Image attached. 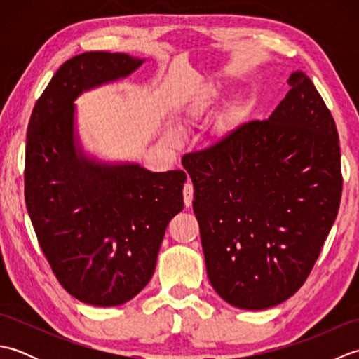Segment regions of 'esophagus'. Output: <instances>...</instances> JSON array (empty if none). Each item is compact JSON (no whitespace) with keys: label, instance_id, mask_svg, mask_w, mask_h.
<instances>
[{"label":"esophagus","instance_id":"obj_1","mask_svg":"<svg viewBox=\"0 0 359 359\" xmlns=\"http://www.w3.org/2000/svg\"><path fill=\"white\" fill-rule=\"evenodd\" d=\"M193 194H194L193 184H191V182H187V184L184 185V202H185V207H191Z\"/></svg>","mask_w":359,"mask_h":359}]
</instances>
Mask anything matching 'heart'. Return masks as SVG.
<instances>
[{
    "mask_svg": "<svg viewBox=\"0 0 359 359\" xmlns=\"http://www.w3.org/2000/svg\"><path fill=\"white\" fill-rule=\"evenodd\" d=\"M211 95H212V90H207V93H205V94L199 98V100H197V103H196V106H194V112L199 111V109L202 108V106L208 102V98H210Z\"/></svg>",
    "mask_w": 359,
    "mask_h": 359,
    "instance_id": "obj_1",
    "label": "heart"
}]
</instances>
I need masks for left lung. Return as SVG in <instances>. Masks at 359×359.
Here are the masks:
<instances>
[{"mask_svg": "<svg viewBox=\"0 0 359 359\" xmlns=\"http://www.w3.org/2000/svg\"><path fill=\"white\" fill-rule=\"evenodd\" d=\"M269 120H251L182 163L193 180L208 279L234 307L284 302L307 280L337 219L341 149L306 74Z\"/></svg>", "mask_w": 359, "mask_h": 359, "instance_id": "8db88e82", "label": "left lung"}]
</instances>
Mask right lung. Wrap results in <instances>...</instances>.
Returning a JSON list of instances; mask_svg holds the SVG:
<instances>
[{
	"label": "right lung",
	"mask_w": 359,
	"mask_h": 359,
	"mask_svg": "<svg viewBox=\"0 0 359 359\" xmlns=\"http://www.w3.org/2000/svg\"><path fill=\"white\" fill-rule=\"evenodd\" d=\"M140 65L126 53L72 57L36 100L27 126L25 197L38 243L66 292L90 306H120L143 290L168 224L184 210L182 170L98 165L75 149L77 95Z\"/></svg>",
	"instance_id": "add662e5"
}]
</instances>
